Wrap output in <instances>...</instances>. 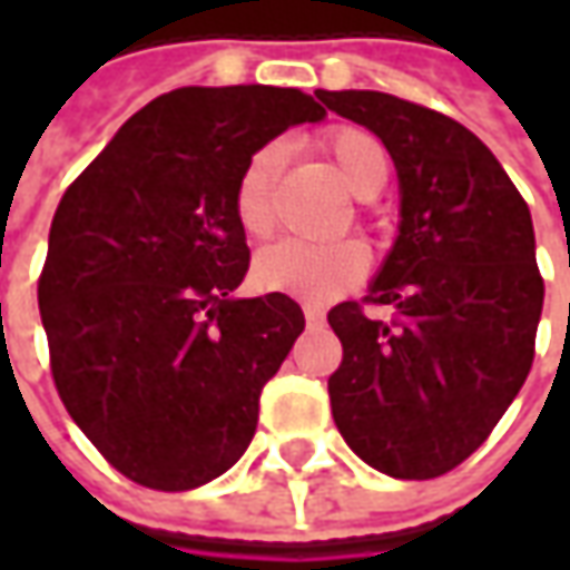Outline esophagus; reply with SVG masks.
Listing matches in <instances>:
<instances>
[{
    "mask_svg": "<svg viewBox=\"0 0 570 570\" xmlns=\"http://www.w3.org/2000/svg\"><path fill=\"white\" fill-rule=\"evenodd\" d=\"M304 320H307L311 326H320V323H323V314H320L317 307H304Z\"/></svg>",
    "mask_w": 570,
    "mask_h": 570,
    "instance_id": "1",
    "label": "esophagus"
}]
</instances>
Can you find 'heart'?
<instances>
[{"label": "heart", "mask_w": 570, "mask_h": 570, "mask_svg": "<svg viewBox=\"0 0 570 570\" xmlns=\"http://www.w3.org/2000/svg\"><path fill=\"white\" fill-rule=\"evenodd\" d=\"M320 148L333 161L345 189L358 199L377 196L390 177V155L383 142L362 126H333L320 136ZM282 145L256 148L234 184V218L240 230L263 240L275 228V184L282 174ZM367 273V250L358 240L304 244L282 240L253 259V282L263 292L330 301L358 285Z\"/></svg>", "instance_id": "heart-1"}]
</instances>
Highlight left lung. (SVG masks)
Wrapping results in <instances>:
<instances>
[{
  "instance_id": "left-lung-1",
  "label": "left lung",
  "mask_w": 570,
  "mask_h": 570,
  "mask_svg": "<svg viewBox=\"0 0 570 570\" xmlns=\"http://www.w3.org/2000/svg\"><path fill=\"white\" fill-rule=\"evenodd\" d=\"M367 126L400 177V237L358 301L326 320L342 342L330 405L345 444L393 479H434L485 444L537 355L542 275L533 218L466 126L383 91H317ZM390 306L374 321L363 304Z\"/></svg>"
}]
</instances>
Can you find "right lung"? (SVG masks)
Returning <instances> with one entry per match:
<instances>
[{
    "mask_svg": "<svg viewBox=\"0 0 570 570\" xmlns=\"http://www.w3.org/2000/svg\"><path fill=\"white\" fill-rule=\"evenodd\" d=\"M297 88L167 91L62 193L37 282L59 400L126 479L187 492L247 450L304 314L234 297L250 269L234 184L256 148L323 120Z\"/></svg>",
    "mask_w": 570,
    "mask_h": 570,
    "instance_id": "add662e5",
    "label": "right lung"
}]
</instances>
